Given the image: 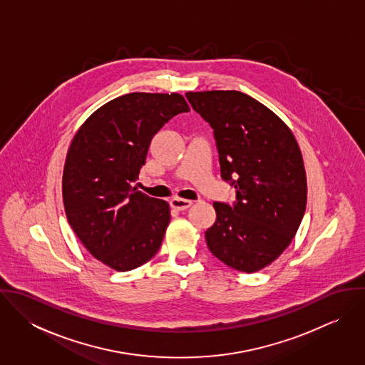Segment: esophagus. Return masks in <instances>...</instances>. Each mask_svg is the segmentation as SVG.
Returning <instances> with one entry per match:
<instances>
[{
	"mask_svg": "<svg viewBox=\"0 0 365 365\" xmlns=\"http://www.w3.org/2000/svg\"><path fill=\"white\" fill-rule=\"evenodd\" d=\"M171 207L177 210H184V209H188L192 205V201L190 200H182V198H173L170 201Z\"/></svg>",
	"mask_w": 365,
	"mask_h": 365,
	"instance_id": "esophagus-1",
	"label": "esophagus"
}]
</instances>
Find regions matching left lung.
I'll return each instance as SVG.
<instances>
[{
  "label": "left lung",
  "instance_id": "obj_1",
  "mask_svg": "<svg viewBox=\"0 0 365 365\" xmlns=\"http://www.w3.org/2000/svg\"><path fill=\"white\" fill-rule=\"evenodd\" d=\"M213 129L220 175L236 188L233 207L215 202L205 232L210 253L256 272L289 246L307 208V173L292 130L271 109L240 91L187 93Z\"/></svg>",
  "mask_w": 365,
  "mask_h": 365
}]
</instances>
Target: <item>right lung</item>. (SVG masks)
Masks as SVG:
<instances>
[{
    "instance_id": "add662e5",
    "label": "right lung",
    "mask_w": 365,
    "mask_h": 365,
    "mask_svg": "<svg viewBox=\"0 0 365 365\" xmlns=\"http://www.w3.org/2000/svg\"><path fill=\"white\" fill-rule=\"evenodd\" d=\"M188 110L177 93H130L98 108L71 140L61 181L66 216L84 247L112 269H133L161 246L170 205L132 182L153 136Z\"/></svg>"
}]
</instances>
